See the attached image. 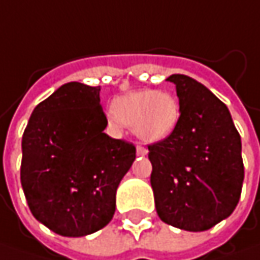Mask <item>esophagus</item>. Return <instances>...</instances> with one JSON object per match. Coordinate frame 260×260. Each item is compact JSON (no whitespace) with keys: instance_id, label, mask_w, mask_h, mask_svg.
Listing matches in <instances>:
<instances>
[{"instance_id":"1","label":"esophagus","mask_w":260,"mask_h":260,"mask_svg":"<svg viewBox=\"0 0 260 260\" xmlns=\"http://www.w3.org/2000/svg\"><path fill=\"white\" fill-rule=\"evenodd\" d=\"M147 152H148V150H147L145 147L137 145V154H138V155H147Z\"/></svg>"}]
</instances>
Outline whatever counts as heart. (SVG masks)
<instances>
[{
  "instance_id": "heart-1",
  "label": "heart",
  "mask_w": 260,
  "mask_h": 260,
  "mask_svg": "<svg viewBox=\"0 0 260 260\" xmlns=\"http://www.w3.org/2000/svg\"><path fill=\"white\" fill-rule=\"evenodd\" d=\"M112 120L132 126L138 138L158 142L170 137L180 119L179 102L170 91L141 88L118 97L112 103Z\"/></svg>"
}]
</instances>
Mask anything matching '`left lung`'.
Here are the masks:
<instances>
[{
  "mask_svg": "<svg viewBox=\"0 0 260 260\" xmlns=\"http://www.w3.org/2000/svg\"><path fill=\"white\" fill-rule=\"evenodd\" d=\"M180 119L166 140L148 145L151 186L161 221L205 232L230 217L242 193L240 134L227 106L197 80L173 74Z\"/></svg>",
  "mask_w": 260,
  "mask_h": 260,
  "instance_id": "8db88e82",
  "label": "left lung"
}]
</instances>
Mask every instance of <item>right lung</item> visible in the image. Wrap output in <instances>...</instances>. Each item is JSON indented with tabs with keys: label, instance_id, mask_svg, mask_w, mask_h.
I'll use <instances>...</instances> for the list:
<instances>
[{
	"label": "right lung",
	"instance_id": "right-lung-1",
	"mask_svg": "<svg viewBox=\"0 0 260 260\" xmlns=\"http://www.w3.org/2000/svg\"><path fill=\"white\" fill-rule=\"evenodd\" d=\"M100 87L61 85L40 102L23 134L20 180L33 217L65 237L108 225L135 145L103 131Z\"/></svg>",
	"mask_w": 260,
	"mask_h": 260
}]
</instances>
